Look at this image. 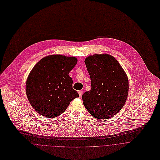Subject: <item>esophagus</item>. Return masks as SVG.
Masks as SVG:
<instances>
[{"label":"esophagus","instance_id":"esophagus-1","mask_svg":"<svg viewBox=\"0 0 160 160\" xmlns=\"http://www.w3.org/2000/svg\"><path fill=\"white\" fill-rule=\"evenodd\" d=\"M82 93V91H78V94H79V97H81Z\"/></svg>","mask_w":160,"mask_h":160}]
</instances>
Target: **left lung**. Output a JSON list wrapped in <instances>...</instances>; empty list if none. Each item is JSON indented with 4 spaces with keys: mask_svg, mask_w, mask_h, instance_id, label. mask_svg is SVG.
<instances>
[{
    "mask_svg": "<svg viewBox=\"0 0 160 160\" xmlns=\"http://www.w3.org/2000/svg\"><path fill=\"white\" fill-rule=\"evenodd\" d=\"M84 63L90 76L91 89L82 94L83 104L95 118H111L126 102L129 92L128 78L118 62L112 55H90Z\"/></svg>",
    "mask_w": 160,
    "mask_h": 160,
    "instance_id": "1",
    "label": "left lung"
}]
</instances>
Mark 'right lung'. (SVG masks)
<instances>
[{"label": "right lung", "instance_id": "add662e5", "mask_svg": "<svg viewBox=\"0 0 160 160\" xmlns=\"http://www.w3.org/2000/svg\"><path fill=\"white\" fill-rule=\"evenodd\" d=\"M77 61L74 57L52 55L41 59L31 70L26 92L31 105L38 113L47 118L56 117L79 97L69 76Z\"/></svg>", "mask_w": 160, "mask_h": 160}]
</instances>
